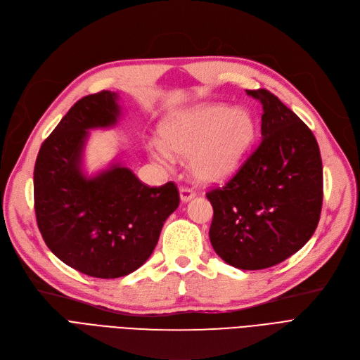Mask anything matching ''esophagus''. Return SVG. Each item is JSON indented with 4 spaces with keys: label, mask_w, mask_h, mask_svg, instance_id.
<instances>
[{
    "label": "esophagus",
    "mask_w": 360,
    "mask_h": 360,
    "mask_svg": "<svg viewBox=\"0 0 360 360\" xmlns=\"http://www.w3.org/2000/svg\"><path fill=\"white\" fill-rule=\"evenodd\" d=\"M179 197H181L182 202H186L195 197V193L191 188H188V186H184V188L179 190Z\"/></svg>",
    "instance_id": "1"
}]
</instances>
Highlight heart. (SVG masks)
<instances>
[{
	"mask_svg": "<svg viewBox=\"0 0 360 360\" xmlns=\"http://www.w3.org/2000/svg\"><path fill=\"white\" fill-rule=\"evenodd\" d=\"M256 135V122L245 108L207 103L185 108L167 117L160 139L147 144L153 159L170 163L174 154L190 158V169L201 184L231 178L241 166Z\"/></svg>",
	"mask_w": 360,
	"mask_h": 360,
	"instance_id": "1",
	"label": "heart"
}]
</instances>
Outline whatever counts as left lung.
Instances as JSON below:
<instances>
[{"label": "left lung", "mask_w": 360, "mask_h": 360, "mask_svg": "<svg viewBox=\"0 0 360 360\" xmlns=\"http://www.w3.org/2000/svg\"><path fill=\"white\" fill-rule=\"evenodd\" d=\"M259 100L262 141L222 188L209 237L217 256L244 271L266 269L292 256L318 226L322 160L315 135L268 89H245Z\"/></svg>", "instance_id": "1"}]
</instances>
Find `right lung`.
Masks as SVG:
<instances>
[{
  "mask_svg": "<svg viewBox=\"0 0 360 360\" xmlns=\"http://www.w3.org/2000/svg\"><path fill=\"white\" fill-rule=\"evenodd\" d=\"M117 94L77 101L42 143L34 170L41 236L68 266L94 278H119L147 262L166 219L179 206L174 182L147 186L113 163L96 176L82 170L89 129L112 128L122 115Z\"/></svg>",
  "mask_w": 360,
  "mask_h": 360,
  "instance_id": "obj_1",
  "label": "right lung"
}]
</instances>
